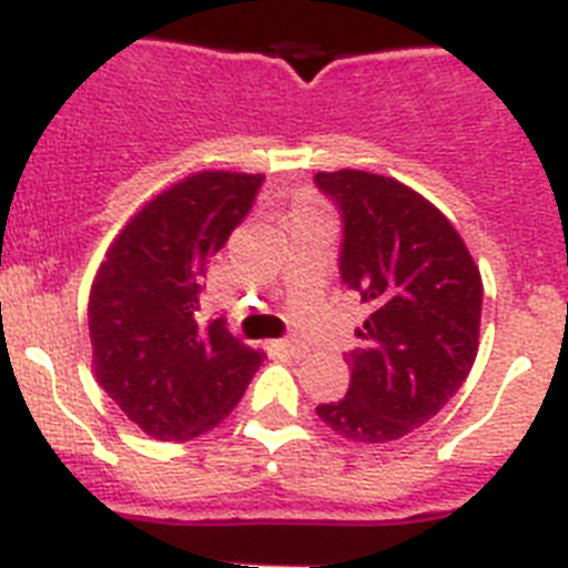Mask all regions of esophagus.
<instances>
[{"instance_id":"1","label":"esophagus","mask_w":568,"mask_h":568,"mask_svg":"<svg viewBox=\"0 0 568 568\" xmlns=\"http://www.w3.org/2000/svg\"><path fill=\"white\" fill-rule=\"evenodd\" d=\"M275 349H278L281 355H290V358H304V355L310 353L307 346L298 344V341H275Z\"/></svg>"}]
</instances>
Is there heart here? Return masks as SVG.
Returning a JSON list of instances; mask_svg holds the SVG:
<instances>
[{
  "label": "heart",
  "mask_w": 568,
  "mask_h": 568,
  "mask_svg": "<svg viewBox=\"0 0 568 568\" xmlns=\"http://www.w3.org/2000/svg\"><path fill=\"white\" fill-rule=\"evenodd\" d=\"M301 207H313V204H310V202H304V204H301ZM301 207H298V210H301Z\"/></svg>",
  "instance_id": "obj_1"
}]
</instances>
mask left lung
<instances>
[{"label": "left lung", "mask_w": 568, "mask_h": 568, "mask_svg": "<svg viewBox=\"0 0 568 568\" xmlns=\"http://www.w3.org/2000/svg\"><path fill=\"white\" fill-rule=\"evenodd\" d=\"M315 184L344 219L341 278L373 307L346 355L349 389L315 413L341 438L389 444L435 418L469 375L480 270L453 222L398 179L335 170Z\"/></svg>", "instance_id": "1"}]
</instances>
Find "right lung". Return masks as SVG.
<instances>
[{
    "label": "right lung",
    "mask_w": 568,
    "mask_h": 568,
    "mask_svg": "<svg viewBox=\"0 0 568 568\" xmlns=\"http://www.w3.org/2000/svg\"><path fill=\"white\" fill-rule=\"evenodd\" d=\"M264 175L202 170L153 195L115 235L90 287L93 373L142 433L190 440L241 400L261 349L222 318L199 327L202 275L255 202Z\"/></svg>",
    "instance_id": "1"
}]
</instances>
